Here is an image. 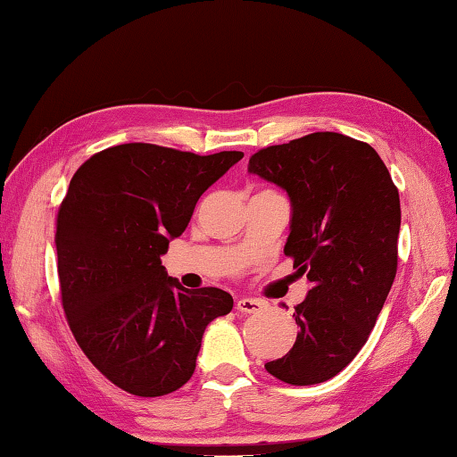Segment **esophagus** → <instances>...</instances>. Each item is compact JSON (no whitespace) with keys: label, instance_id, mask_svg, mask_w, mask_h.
Wrapping results in <instances>:
<instances>
[{"label":"esophagus","instance_id":"obj_1","mask_svg":"<svg viewBox=\"0 0 457 457\" xmlns=\"http://www.w3.org/2000/svg\"><path fill=\"white\" fill-rule=\"evenodd\" d=\"M266 306H269V304L262 303V300H258V298L243 296V298L237 300V310H238V312H243V314H258V312H262Z\"/></svg>","mask_w":457,"mask_h":457}]
</instances>
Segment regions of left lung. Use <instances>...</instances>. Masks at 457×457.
Masks as SVG:
<instances>
[{
  "mask_svg": "<svg viewBox=\"0 0 457 457\" xmlns=\"http://www.w3.org/2000/svg\"><path fill=\"white\" fill-rule=\"evenodd\" d=\"M248 173L290 201L284 254L310 290L295 308L298 336L266 372L295 386L330 380L364 346L398 266L400 195L368 143L312 133L254 153Z\"/></svg>",
  "mask_w": 457,
  "mask_h": 457,
  "instance_id": "left-lung-1",
  "label": "left lung"
}]
</instances>
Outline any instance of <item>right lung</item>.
I'll return each instance as SVG.
<instances>
[{
  "instance_id": "add662e5",
  "label": "right lung",
  "mask_w": 457,
  "mask_h": 457,
  "mask_svg": "<svg viewBox=\"0 0 457 457\" xmlns=\"http://www.w3.org/2000/svg\"><path fill=\"white\" fill-rule=\"evenodd\" d=\"M245 154L117 145L77 169L57 217L62 300L77 344L119 388L154 398L191 380L204 328L232 310L161 262L203 193Z\"/></svg>"
}]
</instances>
